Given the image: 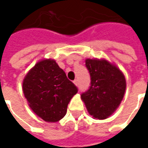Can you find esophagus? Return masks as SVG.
Segmentation results:
<instances>
[{"label":"esophagus","mask_w":148,"mask_h":148,"mask_svg":"<svg viewBox=\"0 0 148 148\" xmlns=\"http://www.w3.org/2000/svg\"><path fill=\"white\" fill-rule=\"evenodd\" d=\"M73 82H74V84H75V85H76L77 86H78V81H77V80H75V81Z\"/></svg>","instance_id":"1"}]
</instances>
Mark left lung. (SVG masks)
<instances>
[{"label": "left lung", "mask_w": 148, "mask_h": 148, "mask_svg": "<svg viewBox=\"0 0 148 148\" xmlns=\"http://www.w3.org/2000/svg\"><path fill=\"white\" fill-rule=\"evenodd\" d=\"M90 86L82 99L90 115L105 119L111 115L122 101L126 81L121 71L106 60L86 59Z\"/></svg>", "instance_id": "obj_1"}]
</instances>
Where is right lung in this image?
<instances>
[{
	"mask_svg": "<svg viewBox=\"0 0 148 148\" xmlns=\"http://www.w3.org/2000/svg\"><path fill=\"white\" fill-rule=\"evenodd\" d=\"M23 91L38 116L47 122H58L65 116L67 105L78 89L54 60L46 59L28 72Z\"/></svg>",
	"mask_w": 148,
	"mask_h": 148,
	"instance_id": "right-lung-1",
	"label": "right lung"
}]
</instances>
